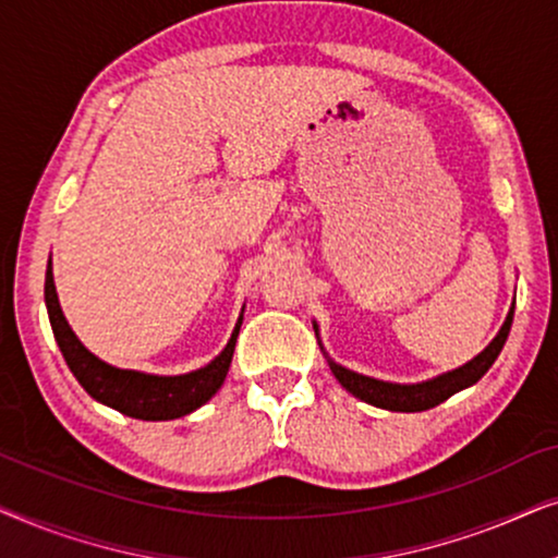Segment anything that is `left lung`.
<instances>
[{
    "mask_svg": "<svg viewBox=\"0 0 558 558\" xmlns=\"http://www.w3.org/2000/svg\"><path fill=\"white\" fill-rule=\"evenodd\" d=\"M512 314H515V301H512L508 316H505L502 329L497 331V337L489 341V344L482 349L474 360H470L462 367L451 369V373L434 377V380L400 385V383H385V380H375V377L352 373V369L341 367L331 360H329V367L333 377L341 383V388H347L354 398L365 400L369 405L385 408V411H398V413L428 411V408L444 403V400L454 396V392L470 388V385L477 383L480 377L493 367V362L497 360V354L502 352L505 339H508L510 333Z\"/></svg>",
    "mask_w": 558,
    "mask_h": 558,
    "instance_id": "1",
    "label": "left lung"
}]
</instances>
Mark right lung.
Here are the masks:
<instances>
[{"label": "right lung", "instance_id": "right-lung-1", "mask_svg": "<svg viewBox=\"0 0 558 558\" xmlns=\"http://www.w3.org/2000/svg\"><path fill=\"white\" fill-rule=\"evenodd\" d=\"M46 306L65 365L71 367V373L81 383V388H84L94 400H99V403L140 421L181 418V415L193 413L196 408H202L206 400L217 396V390L225 385L229 365H232L236 333H240L242 326L240 318L232 331V339L227 341L225 352L214 356L206 367L193 369V373L185 375L162 377L137 373V369L111 367L81 344L69 322H65L61 303H58L53 267H50V263L46 270Z\"/></svg>", "mask_w": 558, "mask_h": 558}]
</instances>
